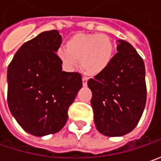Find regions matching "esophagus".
I'll return each instance as SVG.
<instances>
[{"label": "esophagus", "mask_w": 161, "mask_h": 161, "mask_svg": "<svg viewBox=\"0 0 161 161\" xmlns=\"http://www.w3.org/2000/svg\"><path fill=\"white\" fill-rule=\"evenodd\" d=\"M87 80H88V77L87 76H83V86H87Z\"/></svg>", "instance_id": "esophagus-1"}]
</instances>
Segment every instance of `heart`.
<instances>
[{
  "label": "heart",
  "instance_id": "1",
  "mask_svg": "<svg viewBox=\"0 0 161 161\" xmlns=\"http://www.w3.org/2000/svg\"><path fill=\"white\" fill-rule=\"evenodd\" d=\"M67 49L58 51V57L69 69H74L80 60L88 75L103 73L114 56V45L109 36L102 34L78 33L67 42Z\"/></svg>",
  "mask_w": 161,
  "mask_h": 161
}]
</instances>
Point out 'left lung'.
Here are the masks:
<instances>
[{"mask_svg":"<svg viewBox=\"0 0 161 161\" xmlns=\"http://www.w3.org/2000/svg\"><path fill=\"white\" fill-rule=\"evenodd\" d=\"M118 42L109 66L87 82L95 125L111 137L125 136L136 127L147 98L143 59L129 42Z\"/></svg>","mask_w":161,"mask_h":161,"instance_id":"1","label":"left lung"}]
</instances>
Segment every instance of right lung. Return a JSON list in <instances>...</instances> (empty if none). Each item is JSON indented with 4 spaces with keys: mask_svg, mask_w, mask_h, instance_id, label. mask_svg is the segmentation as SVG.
<instances>
[{
    "mask_svg": "<svg viewBox=\"0 0 161 161\" xmlns=\"http://www.w3.org/2000/svg\"><path fill=\"white\" fill-rule=\"evenodd\" d=\"M61 41L58 30L42 32L18 50L8 67V108L33 136L62 129L83 86L80 73L62 71V60L56 54Z\"/></svg>",
    "mask_w": 161,
    "mask_h": 161,
    "instance_id": "1",
    "label": "right lung"
}]
</instances>
